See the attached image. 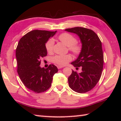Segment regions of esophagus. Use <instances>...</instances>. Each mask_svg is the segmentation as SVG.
Returning <instances> with one entry per match:
<instances>
[{
    "instance_id": "esophagus-1",
    "label": "esophagus",
    "mask_w": 121,
    "mask_h": 121,
    "mask_svg": "<svg viewBox=\"0 0 121 121\" xmlns=\"http://www.w3.org/2000/svg\"><path fill=\"white\" fill-rule=\"evenodd\" d=\"M57 67H58V68L59 69H61V68H63V66H61V65H58V66H57Z\"/></svg>"
}]
</instances>
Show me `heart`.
<instances>
[{
	"label": "heart",
	"mask_w": 121,
	"mask_h": 121,
	"mask_svg": "<svg viewBox=\"0 0 121 121\" xmlns=\"http://www.w3.org/2000/svg\"><path fill=\"white\" fill-rule=\"evenodd\" d=\"M59 39L63 44L68 47V49L72 53L75 54H78L80 53L82 50V46L77 43V39L74 36L67 33L61 34L59 36ZM54 41L52 39L48 41L45 45V48L47 51L51 53L53 51ZM72 57L70 54L66 55H56L52 58V61L56 64L61 66L67 65L71 60Z\"/></svg>",
	"instance_id": "obj_1"
}]
</instances>
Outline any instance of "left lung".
<instances>
[{"mask_svg": "<svg viewBox=\"0 0 121 121\" xmlns=\"http://www.w3.org/2000/svg\"><path fill=\"white\" fill-rule=\"evenodd\" d=\"M65 30L77 35L82 43L80 53L71 64L74 67H82V71L78 73L72 70L68 77L69 86L77 93H86L95 86L102 75L104 63L102 43L97 35L88 28L76 27Z\"/></svg>", "mask_w": 121, "mask_h": 121, "instance_id": "obj_1", "label": "left lung"}]
</instances>
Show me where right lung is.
Returning <instances> with one entry per match:
<instances>
[{
    "label": "right lung",
    "mask_w": 121,
    "mask_h": 121,
    "mask_svg": "<svg viewBox=\"0 0 121 121\" xmlns=\"http://www.w3.org/2000/svg\"><path fill=\"white\" fill-rule=\"evenodd\" d=\"M55 32L33 30L21 39L16 50L17 72L24 85L36 93L44 92L51 85L54 74L58 71L53 65L41 68L40 59L47 56L45 44Z\"/></svg>",
    "instance_id": "add662e5"
}]
</instances>
